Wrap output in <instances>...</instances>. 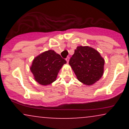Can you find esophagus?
<instances>
[{"label":"esophagus","mask_w":129,"mask_h":129,"mask_svg":"<svg viewBox=\"0 0 129 129\" xmlns=\"http://www.w3.org/2000/svg\"><path fill=\"white\" fill-rule=\"evenodd\" d=\"M69 57H67V58L66 59V60H67V63H69Z\"/></svg>","instance_id":"obj_1"}]
</instances>
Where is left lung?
<instances>
[{
  "mask_svg": "<svg viewBox=\"0 0 129 129\" xmlns=\"http://www.w3.org/2000/svg\"><path fill=\"white\" fill-rule=\"evenodd\" d=\"M69 64L80 82L90 85L103 76L104 59L94 48L79 46L75 50Z\"/></svg>",
  "mask_w": 129,
  "mask_h": 129,
  "instance_id": "8db88e82",
  "label": "left lung"
}]
</instances>
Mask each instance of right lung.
Listing matches in <instances>:
<instances>
[{
	"mask_svg": "<svg viewBox=\"0 0 129 129\" xmlns=\"http://www.w3.org/2000/svg\"><path fill=\"white\" fill-rule=\"evenodd\" d=\"M66 60L53 50H48L35 57L30 67L38 83L47 85L55 81L59 71Z\"/></svg>",
	"mask_w": 129,
	"mask_h": 129,
	"instance_id": "1",
	"label": "right lung"
}]
</instances>
